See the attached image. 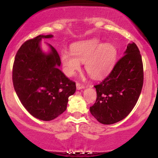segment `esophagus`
I'll list each match as a JSON object with an SVG mask.
<instances>
[{
	"mask_svg": "<svg viewBox=\"0 0 158 158\" xmlns=\"http://www.w3.org/2000/svg\"><path fill=\"white\" fill-rule=\"evenodd\" d=\"M85 86L84 85H81L80 83L77 82V90H81V89H83V88H85Z\"/></svg>",
	"mask_w": 158,
	"mask_h": 158,
	"instance_id": "obj_1",
	"label": "esophagus"
}]
</instances>
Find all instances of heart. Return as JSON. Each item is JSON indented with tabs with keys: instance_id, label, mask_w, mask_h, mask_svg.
I'll return each instance as SVG.
<instances>
[{
	"instance_id": "1",
	"label": "heart",
	"mask_w": 158,
	"mask_h": 158,
	"mask_svg": "<svg viewBox=\"0 0 158 158\" xmlns=\"http://www.w3.org/2000/svg\"><path fill=\"white\" fill-rule=\"evenodd\" d=\"M117 49L112 44L103 43L96 38L80 41L72 45L71 52L63 50L61 61L64 73L72 77L85 62V70L91 77L99 79L106 76L114 64Z\"/></svg>"
}]
</instances>
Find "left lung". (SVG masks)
<instances>
[{
	"label": "left lung",
	"instance_id": "8db88e82",
	"mask_svg": "<svg viewBox=\"0 0 158 158\" xmlns=\"http://www.w3.org/2000/svg\"><path fill=\"white\" fill-rule=\"evenodd\" d=\"M124 54L108 77L94 85L97 97L90 111L102 124H114L126 118L142 90L143 61L135 43L128 44Z\"/></svg>",
	"mask_w": 158,
	"mask_h": 158
}]
</instances>
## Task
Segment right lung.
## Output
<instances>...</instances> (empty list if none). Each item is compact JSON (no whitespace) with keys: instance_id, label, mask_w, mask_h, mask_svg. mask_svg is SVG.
Wrapping results in <instances>:
<instances>
[{"instance_id":"right-lung-1","label":"right lung","mask_w":158,"mask_h":158,"mask_svg":"<svg viewBox=\"0 0 158 158\" xmlns=\"http://www.w3.org/2000/svg\"><path fill=\"white\" fill-rule=\"evenodd\" d=\"M52 35L36 36L27 40L18 50L12 68V81L20 101L35 118L50 121L66 110L68 98L75 93L76 82L59 69L61 59L50 44L49 53L40 47L41 39Z\"/></svg>"}]
</instances>
